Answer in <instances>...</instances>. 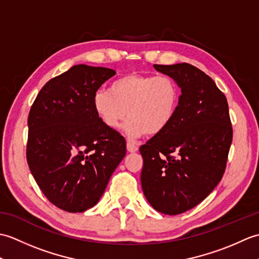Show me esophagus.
Returning <instances> with one entry per match:
<instances>
[{
  "mask_svg": "<svg viewBox=\"0 0 259 259\" xmlns=\"http://www.w3.org/2000/svg\"><path fill=\"white\" fill-rule=\"evenodd\" d=\"M126 150L133 153V152L138 151V147L135 146L134 144H130V142H126Z\"/></svg>",
  "mask_w": 259,
  "mask_h": 259,
  "instance_id": "esophagus-1",
  "label": "esophagus"
}]
</instances>
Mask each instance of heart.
I'll use <instances>...</instances> for the list:
<instances>
[{
  "label": "heart",
  "mask_w": 259,
  "mask_h": 259,
  "mask_svg": "<svg viewBox=\"0 0 259 259\" xmlns=\"http://www.w3.org/2000/svg\"><path fill=\"white\" fill-rule=\"evenodd\" d=\"M179 104V89L168 76L131 73L110 84L109 91L99 90L93 108L101 122L117 129L126 117L123 131L130 139L146 134L163 133L175 117Z\"/></svg>",
  "instance_id": "heart-1"
}]
</instances>
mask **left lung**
Here are the masks:
<instances>
[{
	"label": "left lung",
	"instance_id": "obj_1",
	"mask_svg": "<svg viewBox=\"0 0 259 259\" xmlns=\"http://www.w3.org/2000/svg\"><path fill=\"white\" fill-rule=\"evenodd\" d=\"M180 88L175 117L140 147L141 187L153 209L178 214L194 208L221 181L233 128L228 103L213 80L188 63L153 64Z\"/></svg>",
	"mask_w": 259,
	"mask_h": 259
}]
</instances>
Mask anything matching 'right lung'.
Here are the masks:
<instances>
[{
    "label": "right lung",
    "instance_id": "add662e5",
    "mask_svg": "<svg viewBox=\"0 0 259 259\" xmlns=\"http://www.w3.org/2000/svg\"><path fill=\"white\" fill-rule=\"evenodd\" d=\"M115 74L78 64L47 82L33 102L26 159L50 202L69 212L98 203L125 156V140L97 115L93 97Z\"/></svg>",
    "mask_w": 259,
    "mask_h": 259
}]
</instances>
